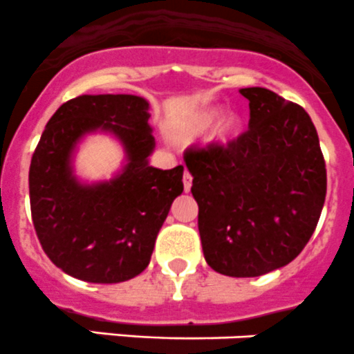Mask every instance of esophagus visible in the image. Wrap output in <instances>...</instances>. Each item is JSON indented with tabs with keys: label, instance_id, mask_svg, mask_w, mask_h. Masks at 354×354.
<instances>
[{
	"label": "esophagus",
	"instance_id": "obj_1",
	"mask_svg": "<svg viewBox=\"0 0 354 354\" xmlns=\"http://www.w3.org/2000/svg\"><path fill=\"white\" fill-rule=\"evenodd\" d=\"M183 187H185V192H190V188H192V174L188 173V171H185V174H183Z\"/></svg>",
	"mask_w": 354,
	"mask_h": 354
}]
</instances>
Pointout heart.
<instances>
[{"instance_id": "heart-1", "label": "heart", "mask_w": 354, "mask_h": 354, "mask_svg": "<svg viewBox=\"0 0 354 354\" xmlns=\"http://www.w3.org/2000/svg\"><path fill=\"white\" fill-rule=\"evenodd\" d=\"M218 115V109H205V111L198 112L192 122L188 124L187 131H185V136L187 138H194V136L201 135L212 121ZM240 129V118L235 114V112H226V114L221 115V119L218 121L216 128L212 129V140L218 143H228L232 142L236 136Z\"/></svg>"}]
</instances>
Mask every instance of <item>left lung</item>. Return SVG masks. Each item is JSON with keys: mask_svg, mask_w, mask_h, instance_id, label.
I'll return each mask as SVG.
<instances>
[{"mask_svg": "<svg viewBox=\"0 0 354 354\" xmlns=\"http://www.w3.org/2000/svg\"><path fill=\"white\" fill-rule=\"evenodd\" d=\"M249 129L226 145L188 149L198 233L221 275L259 277L299 256L327 194V169L311 118L266 88H242Z\"/></svg>", "mask_w": 354, "mask_h": 354, "instance_id": "obj_1", "label": "left lung"}]
</instances>
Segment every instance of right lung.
<instances>
[{
    "label": "right lung",
    "instance_id": "right-lung-1",
    "mask_svg": "<svg viewBox=\"0 0 354 354\" xmlns=\"http://www.w3.org/2000/svg\"><path fill=\"white\" fill-rule=\"evenodd\" d=\"M149 102L135 95H81L48 121L29 169L30 214L41 247L67 275L119 283L149 266L157 233L183 192V166L149 164L156 140ZM97 129L123 143L129 162L111 182L84 185L73 176L71 152Z\"/></svg>",
    "mask_w": 354,
    "mask_h": 354
}]
</instances>
